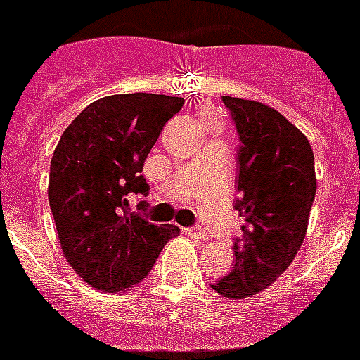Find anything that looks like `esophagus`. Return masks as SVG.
<instances>
[{
  "label": "esophagus",
  "mask_w": 360,
  "mask_h": 360,
  "mask_svg": "<svg viewBox=\"0 0 360 360\" xmlns=\"http://www.w3.org/2000/svg\"><path fill=\"white\" fill-rule=\"evenodd\" d=\"M186 233H188L191 237H194V239H207V231H205V228H202V226L188 228V230H186Z\"/></svg>",
  "instance_id": "obj_1"
}]
</instances>
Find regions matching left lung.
I'll use <instances>...</instances> for the list:
<instances>
[{
	"label": "left lung",
	"instance_id": "1",
	"mask_svg": "<svg viewBox=\"0 0 360 360\" xmlns=\"http://www.w3.org/2000/svg\"><path fill=\"white\" fill-rule=\"evenodd\" d=\"M239 132L236 209L245 217L231 273L211 284L226 299H246L290 267L307 236L316 198L310 141L267 104L222 97Z\"/></svg>",
	"mask_w": 360,
	"mask_h": 360
}]
</instances>
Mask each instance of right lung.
I'll return each instance as SVG.
<instances>
[{
  "label": "right lung",
  "instance_id": "obj_1",
  "mask_svg": "<svg viewBox=\"0 0 360 360\" xmlns=\"http://www.w3.org/2000/svg\"><path fill=\"white\" fill-rule=\"evenodd\" d=\"M183 103L153 93L110 95L89 104L59 138L48 202L67 262L91 288H134L179 233L177 226L151 224L130 211L127 196L147 194L143 162Z\"/></svg>",
  "mask_w": 360,
  "mask_h": 360
}]
</instances>
